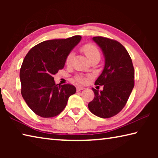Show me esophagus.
I'll return each mask as SVG.
<instances>
[{
	"label": "esophagus",
	"mask_w": 158,
	"mask_h": 158,
	"mask_svg": "<svg viewBox=\"0 0 158 158\" xmlns=\"http://www.w3.org/2000/svg\"><path fill=\"white\" fill-rule=\"evenodd\" d=\"M84 89L85 88L83 86H77V91H80V90H81Z\"/></svg>",
	"instance_id": "1"
}]
</instances>
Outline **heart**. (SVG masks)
Segmentation results:
<instances>
[{
	"mask_svg": "<svg viewBox=\"0 0 158 158\" xmlns=\"http://www.w3.org/2000/svg\"><path fill=\"white\" fill-rule=\"evenodd\" d=\"M81 49L82 52L86 55V56L90 61L95 59H100V50H99L98 48L96 47L95 44L91 43H87L83 45ZM73 56L74 53L73 52H69L68 53L65 58V63L67 65H69V64L71 63L72 60H73ZM74 79H75V81L77 82H78L79 84H84L87 81L86 78H85V77L81 76H77L75 78H74Z\"/></svg>",
	"mask_w": 158,
	"mask_h": 158,
	"instance_id": "heart-1",
	"label": "heart"
}]
</instances>
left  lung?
Masks as SVG:
<instances>
[{"instance_id": "8db88e82", "label": "left lung", "mask_w": 158, "mask_h": 158, "mask_svg": "<svg viewBox=\"0 0 158 158\" xmlns=\"http://www.w3.org/2000/svg\"><path fill=\"white\" fill-rule=\"evenodd\" d=\"M93 40L105 58V68L95 84L104 87L100 91L93 88L95 98L88 106L95 116L108 118L118 114L126 105L135 85V69L129 53L120 42L101 36Z\"/></svg>"}]
</instances>
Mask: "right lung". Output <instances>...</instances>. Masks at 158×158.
Returning a JSON list of instances; mask_svg holds the SVG:
<instances>
[{
	"instance_id": "add662e5",
	"label": "right lung",
	"mask_w": 158,
	"mask_h": 158,
	"mask_svg": "<svg viewBox=\"0 0 158 158\" xmlns=\"http://www.w3.org/2000/svg\"><path fill=\"white\" fill-rule=\"evenodd\" d=\"M75 35L42 42L29 51L20 69L21 95L35 114L42 118L58 116L76 93L71 84H56L53 76L64 68L65 58L81 40Z\"/></svg>"
}]
</instances>
